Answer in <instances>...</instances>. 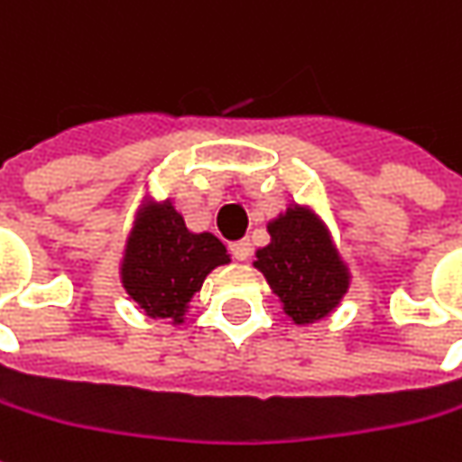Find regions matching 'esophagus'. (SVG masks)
I'll use <instances>...</instances> for the list:
<instances>
[{
	"mask_svg": "<svg viewBox=\"0 0 462 462\" xmlns=\"http://www.w3.org/2000/svg\"><path fill=\"white\" fill-rule=\"evenodd\" d=\"M230 250L237 260H247L250 257V240H237V243L230 245Z\"/></svg>",
	"mask_w": 462,
	"mask_h": 462,
	"instance_id": "esophagus-1",
	"label": "esophagus"
}]
</instances>
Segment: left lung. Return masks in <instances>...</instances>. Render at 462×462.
Returning <instances> with one entry per match:
<instances>
[{"instance_id":"obj_1","label":"left lung","mask_w":462,"mask_h":462,"mask_svg":"<svg viewBox=\"0 0 462 462\" xmlns=\"http://www.w3.org/2000/svg\"><path fill=\"white\" fill-rule=\"evenodd\" d=\"M268 235L271 243L255 250L253 265L265 275L285 316L306 326L338 309L351 273L326 222L309 207L291 205L268 222Z\"/></svg>"}]
</instances>
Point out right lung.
Listing matches in <instances>:
<instances>
[{
  "mask_svg": "<svg viewBox=\"0 0 462 462\" xmlns=\"http://www.w3.org/2000/svg\"><path fill=\"white\" fill-rule=\"evenodd\" d=\"M230 253L212 232H191L171 199L143 197L121 257V285L146 316L184 323L191 298Z\"/></svg>",
  "mask_w": 462,
  "mask_h": 462,
  "instance_id": "obj_1",
  "label": "right lung"
}]
</instances>
